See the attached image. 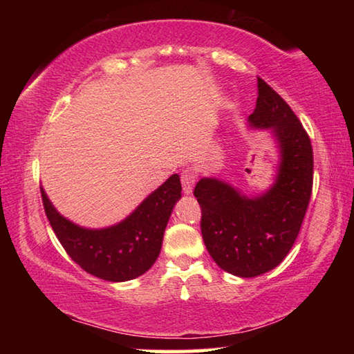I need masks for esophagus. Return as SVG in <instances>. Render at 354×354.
I'll return each instance as SVG.
<instances>
[{
	"mask_svg": "<svg viewBox=\"0 0 354 354\" xmlns=\"http://www.w3.org/2000/svg\"><path fill=\"white\" fill-rule=\"evenodd\" d=\"M195 179L196 175L194 173V170H184L183 175H181V183H183V190L184 194H192V189H194V184H195Z\"/></svg>",
	"mask_w": 354,
	"mask_h": 354,
	"instance_id": "1",
	"label": "esophagus"
}]
</instances>
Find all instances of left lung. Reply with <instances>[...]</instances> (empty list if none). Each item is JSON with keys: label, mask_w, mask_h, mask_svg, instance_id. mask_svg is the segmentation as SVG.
Returning <instances> with one entry per match:
<instances>
[{"label": "left lung", "mask_w": 354, "mask_h": 354, "mask_svg": "<svg viewBox=\"0 0 354 354\" xmlns=\"http://www.w3.org/2000/svg\"><path fill=\"white\" fill-rule=\"evenodd\" d=\"M251 128L270 129L279 162L274 183L247 196L217 178H201L194 195L201 206V234L209 254L227 273L253 278L279 266L301 227L313 194L310 139L290 106L257 77Z\"/></svg>", "instance_id": "1"}]
</instances>
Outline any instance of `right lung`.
<instances>
[{"label":"right lung","mask_w":354,"mask_h":354,"mask_svg":"<svg viewBox=\"0 0 354 354\" xmlns=\"http://www.w3.org/2000/svg\"><path fill=\"white\" fill-rule=\"evenodd\" d=\"M179 175H171L117 225L91 230L56 211L40 187L50 225L64 250L82 270L93 277L123 283L151 268L162 248L164 231L173 207L181 198Z\"/></svg>","instance_id":"right-lung-1"}]
</instances>
